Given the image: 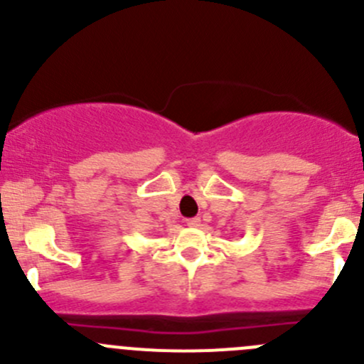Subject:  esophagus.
Returning <instances> with one entry per match:
<instances>
[{
    "instance_id": "obj_1",
    "label": "esophagus",
    "mask_w": 364,
    "mask_h": 364,
    "mask_svg": "<svg viewBox=\"0 0 364 364\" xmlns=\"http://www.w3.org/2000/svg\"><path fill=\"white\" fill-rule=\"evenodd\" d=\"M186 225L193 227V229H196V227H200V218L199 216H196V218H188L186 220Z\"/></svg>"
}]
</instances>
